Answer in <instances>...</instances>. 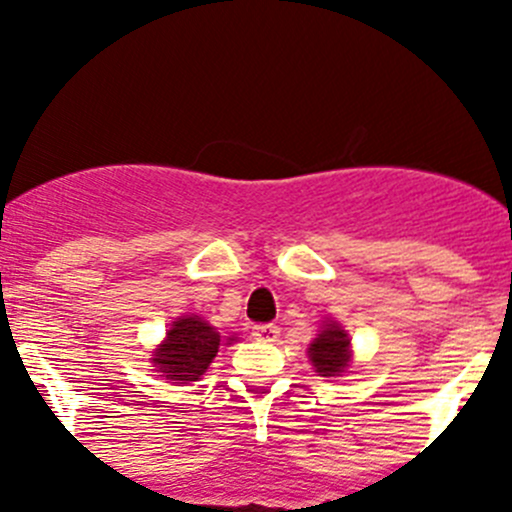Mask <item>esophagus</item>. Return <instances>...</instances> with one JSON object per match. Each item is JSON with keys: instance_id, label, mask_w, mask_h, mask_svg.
<instances>
[{"instance_id": "1", "label": "esophagus", "mask_w": 512, "mask_h": 512, "mask_svg": "<svg viewBox=\"0 0 512 512\" xmlns=\"http://www.w3.org/2000/svg\"><path fill=\"white\" fill-rule=\"evenodd\" d=\"M252 337H255L257 342L272 344L280 339V327H277V324H257V327H252Z\"/></svg>"}]
</instances>
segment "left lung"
Masks as SVG:
<instances>
[{"mask_svg": "<svg viewBox=\"0 0 512 512\" xmlns=\"http://www.w3.org/2000/svg\"><path fill=\"white\" fill-rule=\"evenodd\" d=\"M309 361L319 376H342L352 364V339L342 324L329 319L307 349Z\"/></svg>", "mask_w": 512, "mask_h": 512, "instance_id": "1", "label": "left lung"}]
</instances>
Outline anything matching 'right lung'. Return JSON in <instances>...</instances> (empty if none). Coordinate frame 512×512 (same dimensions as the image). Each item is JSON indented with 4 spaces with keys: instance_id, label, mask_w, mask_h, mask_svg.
Returning a JSON list of instances; mask_svg holds the SVG:
<instances>
[{
    "instance_id": "right-lung-1",
    "label": "right lung",
    "mask_w": 512,
    "mask_h": 512,
    "mask_svg": "<svg viewBox=\"0 0 512 512\" xmlns=\"http://www.w3.org/2000/svg\"><path fill=\"white\" fill-rule=\"evenodd\" d=\"M230 342H235V337H227V344ZM220 347L223 339L215 327H210L198 314H185L170 324L165 339L151 354V361L170 384H188L208 371Z\"/></svg>"
}]
</instances>
